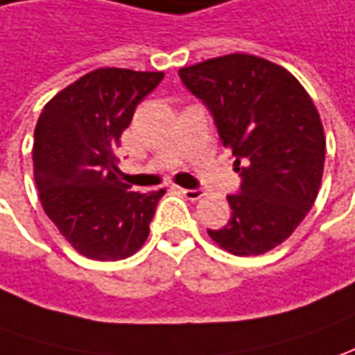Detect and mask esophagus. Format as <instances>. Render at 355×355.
Returning <instances> with one entry per match:
<instances>
[{
	"label": "esophagus",
	"instance_id": "esophagus-1",
	"mask_svg": "<svg viewBox=\"0 0 355 355\" xmlns=\"http://www.w3.org/2000/svg\"><path fill=\"white\" fill-rule=\"evenodd\" d=\"M180 194L190 200V202H198L200 198L206 196V192L202 188H180Z\"/></svg>",
	"mask_w": 355,
	"mask_h": 355
}]
</instances>
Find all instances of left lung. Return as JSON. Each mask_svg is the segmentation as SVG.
<instances>
[{
    "label": "left lung",
    "instance_id": "left-lung-1",
    "mask_svg": "<svg viewBox=\"0 0 355 355\" xmlns=\"http://www.w3.org/2000/svg\"><path fill=\"white\" fill-rule=\"evenodd\" d=\"M178 76L214 116L241 173L239 192L227 196L229 223L208 235L231 254H264L295 231L319 194L327 151L319 112L297 79L264 58H211Z\"/></svg>",
    "mask_w": 355,
    "mask_h": 355
}]
</instances>
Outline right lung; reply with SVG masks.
Instances as JSON below:
<instances>
[{"mask_svg":"<svg viewBox=\"0 0 355 355\" xmlns=\"http://www.w3.org/2000/svg\"><path fill=\"white\" fill-rule=\"evenodd\" d=\"M163 77L101 67L60 91L36 122L33 163L42 208L87 259H128L149 235L165 190L132 192L114 151L136 107Z\"/></svg>","mask_w":355,"mask_h":355,"instance_id":"add662e5","label":"right lung"}]
</instances>
